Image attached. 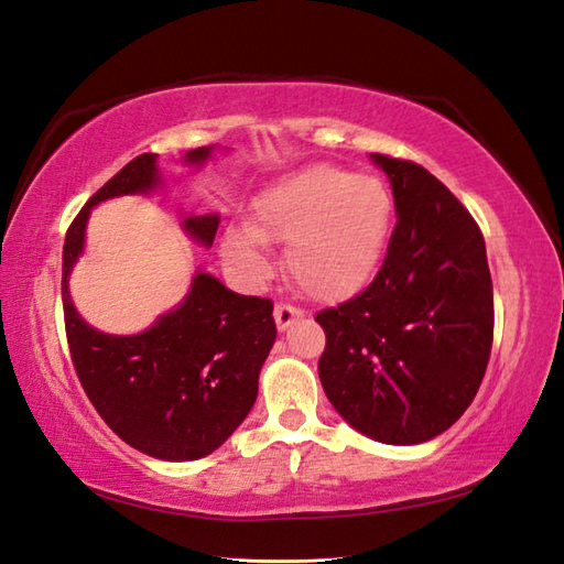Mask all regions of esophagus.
Here are the masks:
<instances>
[{
  "label": "esophagus",
  "mask_w": 564,
  "mask_h": 564,
  "mask_svg": "<svg viewBox=\"0 0 564 564\" xmlns=\"http://www.w3.org/2000/svg\"><path fill=\"white\" fill-rule=\"evenodd\" d=\"M301 317H303V313L293 305H275V311H273V319H275V327H279V333H285V329H289L295 319H301Z\"/></svg>",
  "instance_id": "esophagus-1"
}]
</instances>
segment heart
Masks as SVG:
<instances>
[{"instance_id":"heart-1","label":"heart","mask_w":564,"mask_h":564,"mask_svg":"<svg viewBox=\"0 0 564 564\" xmlns=\"http://www.w3.org/2000/svg\"><path fill=\"white\" fill-rule=\"evenodd\" d=\"M395 205L383 181L317 163L285 175L251 203L247 227H229L219 251L241 279L269 273L263 245L285 247V269L315 301L355 297L381 269Z\"/></svg>"}]
</instances>
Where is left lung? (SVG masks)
<instances>
[{
    "mask_svg": "<svg viewBox=\"0 0 564 564\" xmlns=\"http://www.w3.org/2000/svg\"><path fill=\"white\" fill-rule=\"evenodd\" d=\"M391 183L399 223L377 279L317 313V364L329 403L383 445H421L467 411L487 371L494 293L484 237L423 165L371 153Z\"/></svg>",
    "mask_w": 564,
    "mask_h": 564,
    "instance_id": "8db88e82",
    "label": "left lung"
}]
</instances>
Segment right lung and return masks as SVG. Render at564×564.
Instances as JSON below:
<instances>
[{"instance_id": "right-lung-1", "label": "right lung", "mask_w": 564, "mask_h": 564, "mask_svg": "<svg viewBox=\"0 0 564 564\" xmlns=\"http://www.w3.org/2000/svg\"><path fill=\"white\" fill-rule=\"evenodd\" d=\"M217 149L187 151L183 163L203 169ZM163 183L156 153H141L87 200L65 235L63 313L77 379L102 421L143 455L191 462L223 445L257 401L259 373L275 341L273 303L229 291L197 269L183 301L151 327L109 335L85 323L68 285L93 207L121 195H151ZM181 227L209 249L219 215L181 213Z\"/></svg>"}]
</instances>
